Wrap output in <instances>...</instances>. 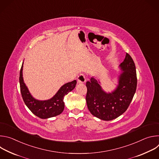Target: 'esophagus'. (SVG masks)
<instances>
[{
  "instance_id": "obj_1",
  "label": "esophagus",
  "mask_w": 159,
  "mask_h": 159,
  "mask_svg": "<svg viewBox=\"0 0 159 159\" xmlns=\"http://www.w3.org/2000/svg\"><path fill=\"white\" fill-rule=\"evenodd\" d=\"M86 80L85 75L84 74H80L77 77V82L78 83H84Z\"/></svg>"
}]
</instances>
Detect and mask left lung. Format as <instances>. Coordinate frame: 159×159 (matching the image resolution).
Wrapping results in <instances>:
<instances>
[{
	"label": "left lung",
	"mask_w": 159,
	"mask_h": 159,
	"mask_svg": "<svg viewBox=\"0 0 159 159\" xmlns=\"http://www.w3.org/2000/svg\"><path fill=\"white\" fill-rule=\"evenodd\" d=\"M120 67L123 72L119 77V84L114 92L106 93L100 82L93 77L86 82L87 107L93 115L101 120L110 121L121 115L128 109L136 92V67L128 53Z\"/></svg>",
	"instance_id": "left-lung-1"
}]
</instances>
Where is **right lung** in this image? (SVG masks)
I'll list each match as a JSON object with an SVG mask.
<instances>
[{"label":"right lung","mask_w":159,"mask_h":159,"mask_svg":"<svg viewBox=\"0 0 159 159\" xmlns=\"http://www.w3.org/2000/svg\"><path fill=\"white\" fill-rule=\"evenodd\" d=\"M22 66L23 63L19 74L20 93L25 104L30 110L34 115L42 119L54 117L61 114L65 107L64 96L75 87L76 80L64 84L52 99L47 101H38L32 97L24 82L22 77Z\"/></svg>","instance_id":"add662e5"}]
</instances>
